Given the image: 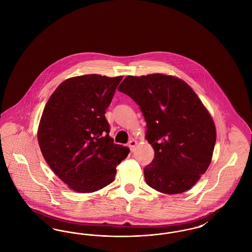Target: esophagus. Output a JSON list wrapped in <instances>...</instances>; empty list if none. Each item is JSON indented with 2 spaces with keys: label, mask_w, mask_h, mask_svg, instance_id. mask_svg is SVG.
<instances>
[{
  "label": "esophagus",
  "mask_w": 252,
  "mask_h": 252,
  "mask_svg": "<svg viewBox=\"0 0 252 252\" xmlns=\"http://www.w3.org/2000/svg\"><path fill=\"white\" fill-rule=\"evenodd\" d=\"M136 145H137V142H136L135 140H130V141L128 142V146H129V148H130V151H131V152H133V151L135 150Z\"/></svg>",
  "instance_id": "34e87169"
}]
</instances>
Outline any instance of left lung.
<instances>
[{"mask_svg":"<svg viewBox=\"0 0 252 252\" xmlns=\"http://www.w3.org/2000/svg\"><path fill=\"white\" fill-rule=\"evenodd\" d=\"M118 90L146 122L155 151L144 169L148 186L168 194L192 188L209 167L216 141L214 121L196 94L180 78L160 73L126 76Z\"/></svg>","mask_w":252,"mask_h":252,"instance_id":"left-lung-1","label":"left lung"}]
</instances>
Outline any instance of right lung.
<instances>
[{
	"label": "right lung",
	"mask_w": 252,
	"mask_h": 252,
	"mask_svg": "<svg viewBox=\"0 0 252 252\" xmlns=\"http://www.w3.org/2000/svg\"><path fill=\"white\" fill-rule=\"evenodd\" d=\"M123 76L86 74L62 82L49 98L37 140L46 162L72 190L98 191L111 183L129 149L109 137L105 117Z\"/></svg>",
	"instance_id": "1"
}]
</instances>
